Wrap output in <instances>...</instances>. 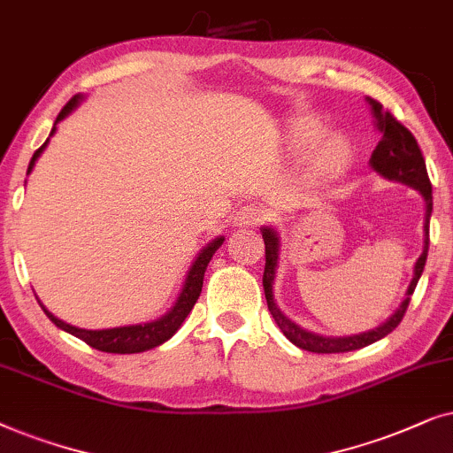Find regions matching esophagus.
Segmentation results:
<instances>
[{"label":"esophagus","mask_w":453,"mask_h":453,"mask_svg":"<svg viewBox=\"0 0 453 453\" xmlns=\"http://www.w3.org/2000/svg\"><path fill=\"white\" fill-rule=\"evenodd\" d=\"M267 219V213L263 209L255 207V204H246L236 213V223L238 226H246V227H255L261 226V223Z\"/></svg>","instance_id":"1"}]
</instances>
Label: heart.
<instances>
[{
    "label": "heart",
    "instance_id": "b5f03b06",
    "mask_svg": "<svg viewBox=\"0 0 453 453\" xmlns=\"http://www.w3.org/2000/svg\"><path fill=\"white\" fill-rule=\"evenodd\" d=\"M321 124L315 119H298L289 124L288 144L294 153H303L312 142L321 136ZM349 161V144L342 136H329L317 144L309 159V178L315 182L334 178L340 173Z\"/></svg>",
    "mask_w": 453,
    "mask_h": 453
}]
</instances>
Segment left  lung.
<instances>
[{"label":"left lung","mask_w":453,"mask_h":453,"mask_svg":"<svg viewBox=\"0 0 453 453\" xmlns=\"http://www.w3.org/2000/svg\"><path fill=\"white\" fill-rule=\"evenodd\" d=\"M372 107V116L377 119V128L381 130V141L377 142L375 150L371 155V165L372 170H377L381 176L389 180H397L412 188L420 190V195L425 198L426 213H425V250L420 255L418 261L414 265V277L410 283L406 298L400 309L395 311V315L389 319L388 323L381 327L369 331V334H360L352 337H323L311 331L300 329L296 323L289 321L288 317L281 315V311L275 306L273 300V280H275V267H277V250H280V240L277 234L269 227L263 230V242H265V273H263V288H265V298H267V306L271 317L275 319L277 327L283 331V335L288 337L294 346L309 349V352L317 354H335V352H349V349H358L369 346V343L381 340L388 334H391L397 325L402 323L403 315H406L410 296L414 294L416 283H418L420 275H423L425 263H426V252H429V221H431V211H433V188L429 173H426L425 157L420 153L418 142L412 132L403 126L400 119L394 118V113L383 111V105L375 99H369Z\"/></svg>","instance_id":"8db88e82"}]
</instances>
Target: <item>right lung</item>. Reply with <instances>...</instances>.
<instances>
[{"label": "right lung", "instance_id": "1", "mask_svg": "<svg viewBox=\"0 0 453 453\" xmlns=\"http://www.w3.org/2000/svg\"><path fill=\"white\" fill-rule=\"evenodd\" d=\"M78 101H81V95H74L68 104L64 105V110L59 111V116L56 118V124L62 122V119L68 116V113L74 110L78 105ZM56 124H53L51 128V134L56 132ZM50 134V136H51ZM47 142H50V138L41 144V147L35 150L33 159H30L28 164V173L33 170L35 161L39 159V155L43 153V149L47 147ZM223 244V238H217L215 242H211L207 249H204L201 255L196 257L195 265H192L188 277H186V283L182 288V292H180V298L173 309L167 312L164 319H159V321L155 323H144V325H130V327H116V329H101V331H88V329H78V327H72V325L59 321L58 317H53L50 311L45 309L43 304H41V309L45 311V315L51 319L53 325H58L59 329L68 331V334L76 335L78 340H82L84 343H88L90 348L95 349H101V352H110V354H136V352H144V349H150L155 346H159V343H164L170 340V337L176 334L180 329V325L184 323V319L190 315L192 306L196 304L198 296H201V289H203V280H204V271H207V265L211 261V257L215 255V250L219 249Z\"/></svg>", "mask_w": 453, "mask_h": 453}]
</instances>
